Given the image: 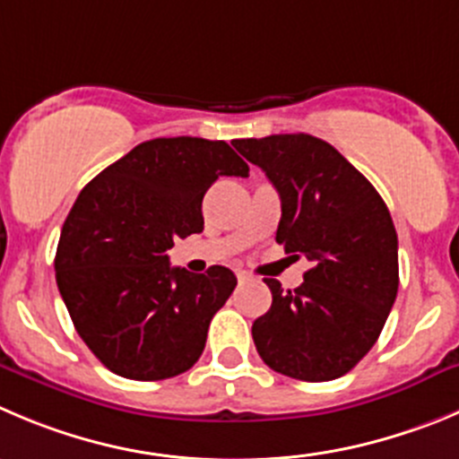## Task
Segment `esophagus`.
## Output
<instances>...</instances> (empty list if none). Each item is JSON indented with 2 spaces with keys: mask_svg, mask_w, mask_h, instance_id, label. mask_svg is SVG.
Here are the masks:
<instances>
[{
  "mask_svg": "<svg viewBox=\"0 0 459 459\" xmlns=\"http://www.w3.org/2000/svg\"><path fill=\"white\" fill-rule=\"evenodd\" d=\"M237 277L238 281H247V279H252V274L246 273V270H237Z\"/></svg>",
  "mask_w": 459,
  "mask_h": 459,
  "instance_id": "34e87169",
  "label": "esophagus"
}]
</instances>
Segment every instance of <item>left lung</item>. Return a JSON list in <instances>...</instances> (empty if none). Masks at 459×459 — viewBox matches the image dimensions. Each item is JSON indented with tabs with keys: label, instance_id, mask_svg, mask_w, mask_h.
Returning a JSON list of instances; mask_svg holds the SVG:
<instances>
[{
	"label": "left lung",
	"instance_id": "left-lung-1",
	"mask_svg": "<svg viewBox=\"0 0 459 459\" xmlns=\"http://www.w3.org/2000/svg\"><path fill=\"white\" fill-rule=\"evenodd\" d=\"M281 198L277 243L307 256L304 283L264 279L273 307L252 325L264 363L299 381H333L374 347L399 290V241L363 173L313 134L237 139Z\"/></svg>",
	"mask_w": 459,
	"mask_h": 459
}]
</instances>
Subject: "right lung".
Returning a JSON list of instances; mask_svg holds the SVG:
<instances>
[{"label":"right lung","mask_w":459,"mask_h":459,"mask_svg":"<svg viewBox=\"0 0 459 459\" xmlns=\"http://www.w3.org/2000/svg\"><path fill=\"white\" fill-rule=\"evenodd\" d=\"M250 167L225 142L160 137L134 146L78 194L60 232L56 281L82 342L110 372L161 381L194 368L237 277L171 268L178 237L203 232V198Z\"/></svg>","instance_id":"1"}]
</instances>
